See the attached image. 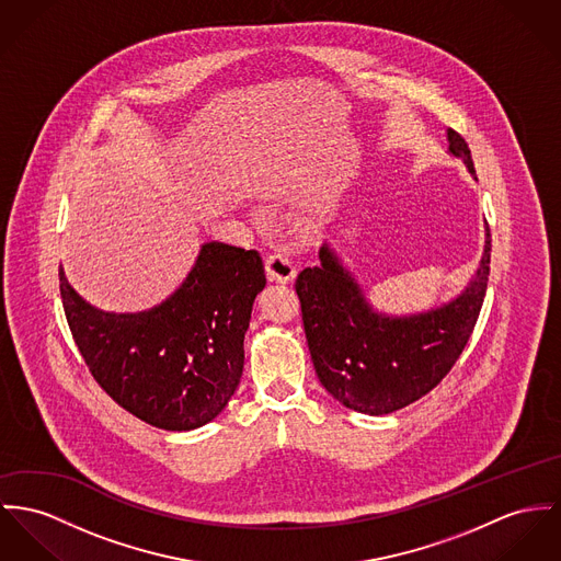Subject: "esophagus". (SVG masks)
Here are the masks:
<instances>
[{
	"mask_svg": "<svg viewBox=\"0 0 561 561\" xmlns=\"http://www.w3.org/2000/svg\"><path fill=\"white\" fill-rule=\"evenodd\" d=\"M264 266H266L268 282L288 284V282H293L297 277V266L286 254H271L266 262H264Z\"/></svg>",
	"mask_w": 561,
	"mask_h": 561,
	"instance_id": "1",
	"label": "esophagus"
}]
</instances>
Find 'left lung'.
Segmentation results:
<instances>
[{"label": "left lung", "instance_id": "1", "mask_svg": "<svg viewBox=\"0 0 561 561\" xmlns=\"http://www.w3.org/2000/svg\"><path fill=\"white\" fill-rule=\"evenodd\" d=\"M446 138L476 179L468 142L453 129ZM318 259L295 286L318 380L345 408L382 416L427 394L463 352L486 293L491 234L484 224L482 256L459 295L410 313L376 309L329 241Z\"/></svg>", "mask_w": 561, "mask_h": 561}]
</instances>
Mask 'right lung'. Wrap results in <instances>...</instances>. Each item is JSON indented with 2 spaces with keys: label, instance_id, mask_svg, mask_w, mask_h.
<instances>
[{
  "label": "right lung",
  "instance_id": "add662e5",
  "mask_svg": "<svg viewBox=\"0 0 561 561\" xmlns=\"http://www.w3.org/2000/svg\"><path fill=\"white\" fill-rule=\"evenodd\" d=\"M264 286L256 250L209 241L173 295L117 313L87 302L59 266L66 318L91 376L129 414L167 432L198 430L226 408Z\"/></svg>",
  "mask_w": 561,
  "mask_h": 561
}]
</instances>
